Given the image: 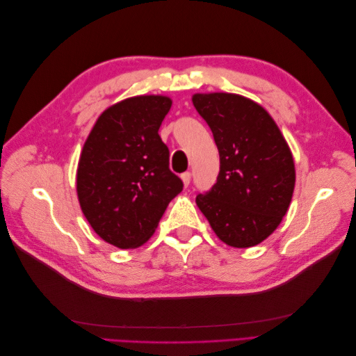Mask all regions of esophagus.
I'll return each mask as SVG.
<instances>
[{"instance_id":"esophagus-1","label":"esophagus","mask_w":356,"mask_h":356,"mask_svg":"<svg viewBox=\"0 0 356 356\" xmlns=\"http://www.w3.org/2000/svg\"><path fill=\"white\" fill-rule=\"evenodd\" d=\"M180 177H182V182H184V185L185 186H188V185H190V182H191V172H184L182 174V176H180Z\"/></svg>"}]
</instances>
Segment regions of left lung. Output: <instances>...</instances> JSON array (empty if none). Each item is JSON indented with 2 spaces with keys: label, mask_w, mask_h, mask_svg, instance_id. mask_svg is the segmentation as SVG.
I'll return each instance as SVG.
<instances>
[{
  "label": "left lung",
  "mask_w": 356,
  "mask_h": 356,
  "mask_svg": "<svg viewBox=\"0 0 356 356\" xmlns=\"http://www.w3.org/2000/svg\"><path fill=\"white\" fill-rule=\"evenodd\" d=\"M193 104L213 131L220 156L216 185L195 203L223 243L259 245L278 228L291 205V148L269 113L249 97L195 93Z\"/></svg>",
  "instance_id": "left-lung-1"
}]
</instances>
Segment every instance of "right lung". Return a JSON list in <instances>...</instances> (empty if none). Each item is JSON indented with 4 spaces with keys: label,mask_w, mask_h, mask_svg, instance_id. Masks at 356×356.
<instances>
[{
    "label": "right lung",
    "mask_w": 356,
    "mask_h": 356,
    "mask_svg": "<svg viewBox=\"0 0 356 356\" xmlns=\"http://www.w3.org/2000/svg\"><path fill=\"white\" fill-rule=\"evenodd\" d=\"M171 104L163 95L113 104L82 147L76 171L82 214L97 236L119 249L147 243L168 203L184 190L159 136Z\"/></svg>",
    "instance_id": "add662e5"
}]
</instances>
